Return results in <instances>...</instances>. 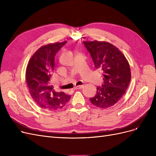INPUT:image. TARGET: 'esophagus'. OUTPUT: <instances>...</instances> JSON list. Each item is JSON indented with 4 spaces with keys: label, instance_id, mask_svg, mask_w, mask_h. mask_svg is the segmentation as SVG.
<instances>
[{
    "label": "esophagus",
    "instance_id": "1",
    "mask_svg": "<svg viewBox=\"0 0 156 156\" xmlns=\"http://www.w3.org/2000/svg\"><path fill=\"white\" fill-rule=\"evenodd\" d=\"M83 87V85H78V86H76L74 87V89H82Z\"/></svg>",
    "mask_w": 156,
    "mask_h": 156
}]
</instances>
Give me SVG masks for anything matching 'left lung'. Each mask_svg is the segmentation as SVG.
Returning <instances> with one entry per match:
<instances>
[{"label":"left lung","mask_w":156,"mask_h":156,"mask_svg":"<svg viewBox=\"0 0 156 156\" xmlns=\"http://www.w3.org/2000/svg\"><path fill=\"white\" fill-rule=\"evenodd\" d=\"M96 69L102 71L104 83L97 87L95 96L89 98L100 108H108L121 98L131 80L127 59L119 49L106 41H83Z\"/></svg>","instance_id":"obj_1"}]
</instances>
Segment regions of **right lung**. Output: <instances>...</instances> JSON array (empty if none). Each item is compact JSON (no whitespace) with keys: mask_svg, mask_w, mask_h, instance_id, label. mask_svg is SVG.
<instances>
[{"mask_svg":"<svg viewBox=\"0 0 156 156\" xmlns=\"http://www.w3.org/2000/svg\"><path fill=\"white\" fill-rule=\"evenodd\" d=\"M67 41L48 44L40 47L29 60L26 80L32 99L41 108L57 110L65 106L71 96L56 92L50 81L54 71V57Z\"/></svg>","mask_w":156,"mask_h":156,"instance_id":"right-lung-1","label":"right lung"}]
</instances>
